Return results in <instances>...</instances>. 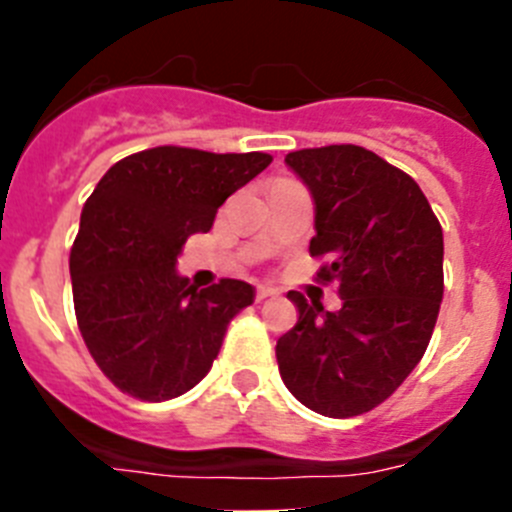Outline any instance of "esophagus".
<instances>
[{
  "mask_svg": "<svg viewBox=\"0 0 512 512\" xmlns=\"http://www.w3.org/2000/svg\"><path fill=\"white\" fill-rule=\"evenodd\" d=\"M279 292L274 287H264V284H261V287H256V302H264V300H271V297H277Z\"/></svg>",
  "mask_w": 512,
  "mask_h": 512,
  "instance_id": "obj_1",
  "label": "esophagus"
}]
</instances>
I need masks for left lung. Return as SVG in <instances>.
<instances>
[{
	"label": "left lung",
	"mask_w": 512,
	"mask_h": 512,
	"mask_svg": "<svg viewBox=\"0 0 512 512\" xmlns=\"http://www.w3.org/2000/svg\"><path fill=\"white\" fill-rule=\"evenodd\" d=\"M287 166L315 200L310 256L336 282L328 312L289 292L297 325L277 341L287 390L328 418L369 413L423 359L443 300V230L413 176L361 146L302 148Z\"/></svg>",
	"instance_id": "1"
}]
</instances>
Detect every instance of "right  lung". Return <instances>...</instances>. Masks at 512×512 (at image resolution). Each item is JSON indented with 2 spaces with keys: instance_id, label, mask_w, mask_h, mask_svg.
I'll use <instances>...</instances> for the list:
<instances>
[{
  "instance_id": "right-lung-1",
  "label": "right lung",
  "mask_w": 512,
  "mask_h": 512,
  "mask_svg": "<svg viewBox=\"0 0 512 512\" xmlns=\"http://www.w3.org/2000/svg\"><path fill=\"white\" fill-rule=\"evenodd\" d=\"M271 164L269 153L158 146L117 161L81 210L69 269L81 338L117 390L148 402L192 390L210 372L253 287L197 289L176 274L192 233Z\"/></svg>"
}]
</instances>
